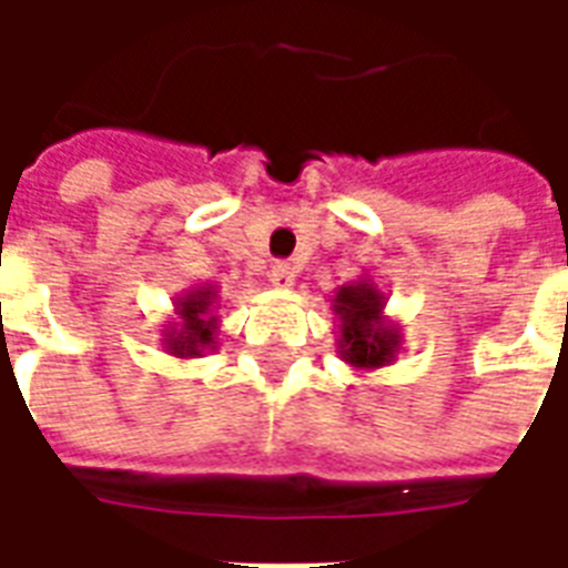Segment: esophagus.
Listing matches in <instances>:
<instances>
[{
    "label": "esophagus",
    "instance_id": "obj_1",
    "mask_svg": "<svg viewBox=\"0 0 568 568\" xmlns=\"http://www.w3.org/2000/svg\"><path fill=\"white\" fill-rule=\"evenodd\" d=\"M271 283L273 288H283V292H288L292 285H295V267L288 264V261H276L271 267Z\"/></svg>",
    "mask_w": 568,
    "mask_h": 568
}]
</instances>
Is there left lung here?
<instances>
[{"instance_id":"obj_1","label":"left lung","mask_w":568,"mask_h":568,"mask_svg":"<svg viewBox=\"0 0 568 568\" xmlns=\"http://www.w3.org/2000/svg\"><path fill=\"white\" fill-rule=\"evenodd\" d=\"M337 356L358 374L386 368L402 353V328L386 316V295L371 273L341 285L332 297Z\"/></svg>"}]
</instances>
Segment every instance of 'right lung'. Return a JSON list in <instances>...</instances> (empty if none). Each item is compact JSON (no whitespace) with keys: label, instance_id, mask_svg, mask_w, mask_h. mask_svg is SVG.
<instances>
[{"label":"right lung","instance_id":"obj_1","mask_svg":"<svg viewBox=\"0 0 568 568\" xmlns=\"http://www.w3.org/2000/svg\"><path fill=\"white\" fill-rule=\"evenodd\" d=\"M219 285L194 283L173 301V320L161 328L163 349L175 358H200L219 344Z\"/></svg>","mask_w":568,"mask_h":568}]
</instances>
